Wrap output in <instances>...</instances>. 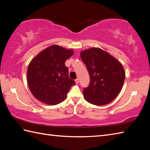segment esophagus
Masks as SVG:
<instances>
[{
    "mask_svg": "<svg viewBox=\"0 0 150 150\" xmlns=\"http://www.w3.org/2000/svg\"><path fill=\"white\" fill-rule=\"evenodd\" d=\"M75 82H76V84H78L79 82V79H75Z\"/></svg>",
    "mask_w": 150,
    "mask_h": 150,
    "instance_id": "34e87169",
    "label": "esophagus"
}]
</instances>
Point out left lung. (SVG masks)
I'll return each mask as SVG.
<instances>
[{"instance_id":"left-lung-1","label":"left lung","mask_w":150,"mask_h":150,"mask_svg":"<svg viewBox=\"0 0 150 150\" xmlns=\"http://www.w3.org/2000/svg\"><path fill=\"white\" fill-rule=\"evenodd\" d=\"M81 57L90 78L88 87L83 90L85 100L97 106L110 103L122 90L125 79L122 65L98 47L83 51Z\"/></svg>"}]
</instances>
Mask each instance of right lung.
I'll return each instance as SVG.
<instances>
[{
	"mask_svg": "<svg viewBox=\"0 0 150 150\" xmlns=\"http://www.w3.org/2000/svg\"><path fill=\"white\" fill-rule=\"evenodd\" d=\"M73 50L57 45L42 51L28 66L27 81L37 99L49 105H55L65 99L75 81L69 78L66 60Z\"/></svg>",
	"mask_w": 150,
	"mask_h": 150,
	"instance_id": "obj_1",
	"label": "right lung"
}]
</instances>
